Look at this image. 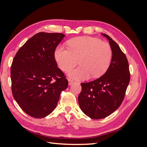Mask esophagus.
Masks as SVG:
<instances>
[{
	"instance_id": "34e87169",
	"label": "esophagus",
	"mask_w": 147,
	"mask_h": 147,
	"mask_svg": "<svg viewBox=\"0 0 147 147\" xmlns=\"http://www.w3.org/2000/svg\"><path fill=\"white\" fill-rule=\"evenodd\" d=\"M68 82H69V84L70 85V84H72L73 83H74V81H73L72 79L70 78H68Z\"/></svg>"
}]
</instances>
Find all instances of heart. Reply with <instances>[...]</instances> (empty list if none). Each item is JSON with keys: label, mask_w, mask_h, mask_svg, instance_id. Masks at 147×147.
<instances>
[{"label": "heart", "mask_w": 147, "mask_h": 147, "mask_svg": "<svg viewBox=\"0 0 147 147\" xmlns=\"http://www.w3.org/2000/svg\"><path fill=\"white\" fill-rule=\"evenodd\" d=\"M69 48L59 45L55 57L59 69L67 71L78 63L76 69L67 72L74 79L98 77L108 70L112 59V49L108 43L91 37H80L69 42Z\"/></svg>", "instance_id": "heart-1"}]
</instances>
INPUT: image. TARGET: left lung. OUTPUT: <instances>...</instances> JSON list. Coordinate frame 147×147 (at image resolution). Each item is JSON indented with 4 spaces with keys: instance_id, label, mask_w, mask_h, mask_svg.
I'll list each match as a JSON object with an SVG mask.
<instances>
[{
    "instance_id": "left-lung-1",
    "label": "left lung",
    "mask_w": 147,
    "mask_h": 147,
    "mask_svg": "<svg viewBox=\"0 0 147 147\" xmlns=\"http://www.w3.org/2000/svg\"><path fill=\"white\" fill-rule=\"evenodd\" d=\"M109 40L112 49V59L108 70L100 78L82 83L78 100L83 112L92 119L105 118L121 104L130 80L129 64L126 55L112 38Z\"/></svg>"
}]
</instances>
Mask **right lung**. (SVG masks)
Wrapping results in <instances>:
<instances>
[{"mask_svg": "<svg viewBox=\"0 0 147 147\" xmlns=\"http://www.w3.org/2000/svg\"><path fill=\"white\" fill-rule=\"evenodd\" d=\"M65 35L39 32L22 46L11 66L13 97L24 112L44 118L56 108L61 92L68 86L57 68L55 51Z\"/></svg>", "mask_w": 147, "mask_h": 147, "instance_id": "add662e5", "label": "right lung"}]
</instances>
